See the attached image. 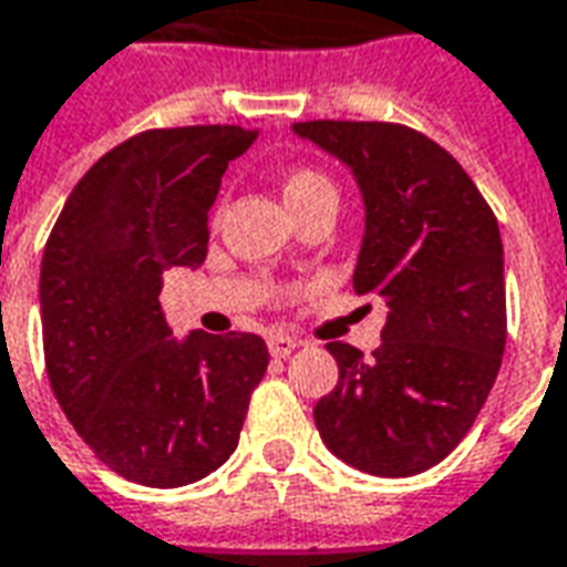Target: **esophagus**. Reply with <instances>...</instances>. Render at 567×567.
<instances>
[{
	"label": "esophagus",
	"mask_w": 567,
	"mask_h": 567,
	"mask_svg": "<svg viewBox=\"0 0 567 567\" xmlns=\"http://www.w3.org/2000/svg\"><path fill=\"white\" fill-rule=\"evenodd\" d=\"M270 352L276 355V359H285V355H291V352L300 347V340L291 338V334H282V331H276V334H270Z\"/></svg>",
	"instance_id": "esophagus-1"
}]
</instances>
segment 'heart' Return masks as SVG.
<instances>
[{
    "label": "heart",
    "mask_w": 567,
    "mask_h": 567,
    "mask_svg": "<svg viewBox=\"0 0 567 567\" xmlns=\"http://www.w3.org/2000/svg\"><path fill=\"white\" fill-rule=\"evenodd\" d=\"M319 193H334V189H331V184H328V177H322L319 172L300 168V172H291L288 177H285L282 199L288 208H291V205H297V202L312 199V196H319Z\"/></svg>",
    "instance_id": "b5f03b06"
}]
</instances>
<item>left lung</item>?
<instances>
[{
    "mask_svg": "<svg viewBox=\"0 0 567 567\" xmlns=\"http://www.w3.org/2000/svg\"><path fill=\"white\" fill-rule=\"evenodd\" d=\"M350 168L365 205L355 295L386 303L380 347L328 343L338 386L312 417L328 451L362 473L417 476L457 449L485 405L506 343L497 217L457 159L393 122H295Z\"/></svg>",
    "mask_w": 567,
    "mask_h": 567,
    "instance_id": "8db88e82",
    "label": "left lung"
}]
</instances>
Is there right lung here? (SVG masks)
<instances>
[{"label":"right lung","instance_id":"right-lung-1","mask_svg":"<svg viewBox=\"0 0 567 567\" xmlns=\"http://www.w3.org/2000/svg\"><path fill=\"white\" fill-rule=\"evenodd\" d=\"M251 141L239 125H187L118 144L70 193L42 255L51 390L91 451L150 488L227 463L270 365L257 334L172 338L159 307L165 270L202 267L220 177Z\"/></svg>","mask_w":567,"mask_h":567}]
</instances>
